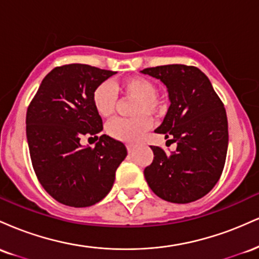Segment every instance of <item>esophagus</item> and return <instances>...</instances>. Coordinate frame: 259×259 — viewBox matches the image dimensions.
Here are the masks:
<instances>
[{"label": "esophagus", "instance_id": "1", "mask_svg": "<svg viewBox=\"0 0 259 259\" xmlns=\"http://www.w3.org/2000/svg\"><path fill=\"white\" fill-rule=\"evenodd\" d=\"M126 148H127V152L132 153L134 150H135V146L134 145H126Z\"/></svg>", "mask_w": 259, "mask_h": 259}]
</instances>
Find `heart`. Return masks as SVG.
<instances>
[{"label": "heart", "instance_id": "obj_1", "mask_svg": "<svg viewBox=\"0 0 259 259\" xmlns=\"http://www.w3.org/2000/svg\"><path fill=\"white\" fill-rule=\"evenodd\" d=\"M115 89L126 99L135 100L130 119L112 120L106 126V132L115 140L124 142H136L151 126L148 115H156L160 112L162 103L157 97L156 85L144 76H130L115 85ZM111 82L105 81L96 86L92 92V103L101 117L109 118L114 114L118 105V95Z\"/></svg>", "mask_w": 259, "mask_h": 259}]
</instances>
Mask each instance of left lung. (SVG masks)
Here are the masks:
<instances>
[{
	"instance_id": "1",
	"label": "left lung",
	"mask_w": 259,
	"mask_h": 259,
	"mask_svg": "<svg viewBox=\"0 0 259 259\" xmlns=\"http://www.w3.org/2000/svg\"><path fill=\"white\" fill-rule=\"evenodd\" d=\"M141 73L167 86L170 106L154 132L177 142L170 153L151 146L154 157L145 168V179L163 200L194 202L214 187L224 168L229 142L224 105L209 79L192 65H159Z\"/></svg>"
}]
</instances>
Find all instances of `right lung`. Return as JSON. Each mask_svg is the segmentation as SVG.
<instances>
[{"label":"right lung","instance_id":"right-lung-1","mask_svg":"<svg viewBox=\"0 0 259 259\" xmlns=\"http://www.w3.org/2000/svg\"><path fill=\"white\" fill-rule=\"evenodd\" d=\"M115 73L79 63L55 68L26 112L32 167L44 189L65 206L89 207L105 198L127 154L123 142L108 135L95 136L94 148L80 144L84 135L102 132L92 92Z\"/></svg>","mask_w":259,"mask_h":259}]
</instances>
